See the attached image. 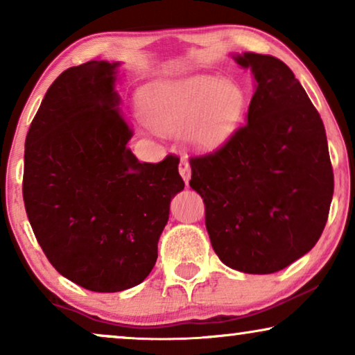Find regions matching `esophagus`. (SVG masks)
Here are the masks:
<instances>
[{
	"label": "esophagus",
	"instance_id": "1",
	"mask_svg": "<svg viewBox=\"0 0 355 355\" xmlns=\"http://www.w3.org/2000/svg\"><path fill=\"white\" fill-rule=\"evenodd\" d=\"M179 174H181L184 182L189 184V179H191V164L186 158H182L181 162H179Z\"/></svg>",
	"mask_w": 355,
	"mask_h": 355
}]
</instances>
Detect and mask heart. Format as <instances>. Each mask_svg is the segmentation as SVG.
Wrapping results in <instances>:
<instances>
[{
	"label": "heart",
	"mask_w": 355,
	"mask_h": 355,
	"mask_svg": "<svg viewBox=\"0 0 355 355\" xmlns=\"http://www.w3.org/2000/svg\"><path fill=\"white\" fill-rule=\"evenodd\" d=\"M140 114L158 132L184 129L187 144L198 152L223 147L239 128L247 95L239 84L215 76L159 80L140 90Z\"/></svg>",
	"instance_id": "obj_1"
}]
</instances>
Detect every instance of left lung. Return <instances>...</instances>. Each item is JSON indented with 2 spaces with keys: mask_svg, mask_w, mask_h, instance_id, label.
Masks as SVG:
<instances>
[{
  "mask_svg": "<svg viewBox=\"0 0 355 355\" xmlns=\"http://www.w3.org/2000/svg\"><path fill=\"white\" fill-rule=\"evenodd\" d=\"M255 77L247 123L213 153L191 158L189 184L205 203V226L223 263L270 275L322 236L334 178L327 132L294 72L275 56H234Z\"/></svg>",
  "mask_w": 355,
  "mask_h": 355,
  "instance_id": "obj_1",
  "label": "left lung"
}]
</instances>
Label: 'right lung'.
I'll list each match as a JSON object with an SVG mask.
<instances>
[{"label": "right lung", "instance_id": "right-lung-1", "mask_svg": "<svg viewBox=\"0 0 355 355\" xmlns=\"http://www.w3.org/2000/svg\"><path fill=\"white\" fill-rule=\"evenodd\" d=\"M119 62L69 67L48 89L26 139L27 218L58 273L94 293L147 278L169 202L184 189L179 158L140 163L114 90Z\"/></svg>", "mask_w": 355, "mask_h": 355}]
</instances>
